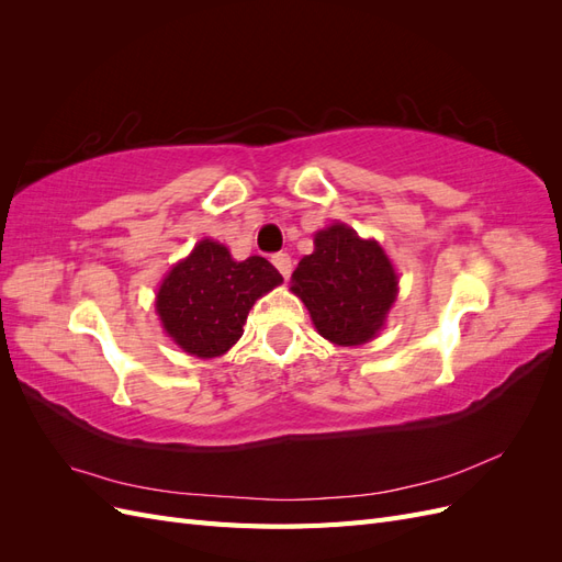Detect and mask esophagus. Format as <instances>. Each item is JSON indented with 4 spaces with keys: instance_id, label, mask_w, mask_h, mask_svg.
Returning <instances> with one entry per match:
<instances>
[{
    "instance_id": "34e87169",
    "label": "esophagus",
    "mask_w": 562,
    "mask_h": 562,
    "mask_svg": "<svg viewBox=\"0 0 562 562\" xmlns=\"http://www.w3.org/2000/svg\"><path fill=\"white\" fill-rule=\"evenodd\" d=\"M271 262H274V267L281 271L283 279L291 277V271H293L291 255H288V252H277V255H271Z\"/></svg>"
}]
</instances>
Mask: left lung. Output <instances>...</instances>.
<instances>
[{"label": "left lung", "mask_w": 562, "mask_h": 562, "mask_svg": "<svg viewBox=\"0 0 562 562\" xmlns=\"http://www.w3.org/2000/svg\"><path fill=\"white\" fill-rule=\"evenodd\" d=\"M291 291L310 310L321 337L359 347L382 330L398 295V277L375 239L333 223L314 234V252L300 260Z\"/></svg>", "instance_id": "left-lung-1"}]
</instances>
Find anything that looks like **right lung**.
Wrapping results in <instances>:
<instances>
[{
    "instance_id": "1",
    "label": "right lung",
    "mask_w": 562,
    "mask_h": 562,
    "mask_svg": "<svg viewBox=\"0 0 562 562\" xmlns=\"http://www.w3.org/2000/svg\"><path fill=\"white\" fill-rule=\"evenodd\" d=\"M279 283L283 277L260 255L236 262L227 246L203 239L161 281L157 314L182 351L215 359L239 342L255 300Z\"/></svg>"
}]
</instances>
